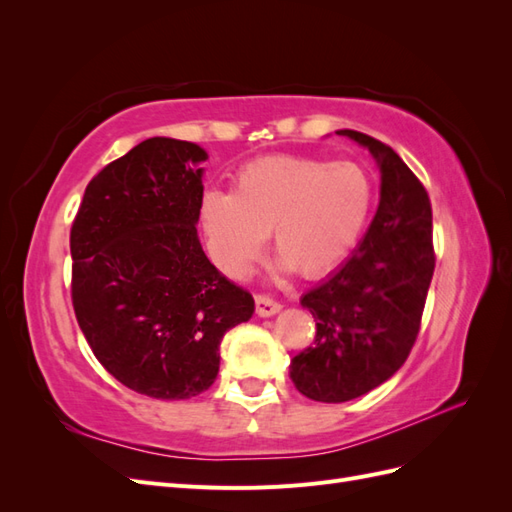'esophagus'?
<instances>
[{
  "instance_id": "esophagus-1",
  "label": "esophagus",
  "mask_w": 512,
  "mask_h": 512,
  "mask_svg": "<svg viewBox=\"0 0 512 512\" xmlns=\"http://www.w3.org/2000/svg\"><path fill=\"white\" fill-rule=\"evenodd\" d=\"M254 299H256V314L260 318H269V316L277 314L282 309V305L277 303V301H273L271 297H267V294H256Z\"/></svg>"
}]
</instances>
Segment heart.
<instances>
[{
    "mask_svg": "<svg viewBox=\"0 0 512 512\" xmlns=\"http://www.w3.org/2000/svg\"><path fill=\"white\" fill-rule=\"evenodd\" d=\"M374 207V179L356 162L277 156L243 166L230 194L203 196L211 254L243 277L271 235L273 252L301 277L327 275L361 239Z\"/></svg>",
    "mask_w": 512,
    "mask_h": 512,
    "instance_id": "obj_1",
    "label": "heart"
}]
</instances>
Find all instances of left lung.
Here are the masks:
<instances>
[{
	"label": "left lung",
	"instance_id": "left-lung-1",
	"mask_svg": "<svg viewBox=\"0 0 512 512\" xmlns=\"http://www.w3.org/2000/svg\"><path fill=\"white\" fill-rule=\"evenodd\" d=\"M380 164V205L356 252L303 294L316 320L314 344L290 361L297 391L342 404L376 389L406 363L436 269L425 185L374 136L339 130Z\"/></svg>",
	"mask_w": 512,
	"mask_h": 512
}]
</instances>
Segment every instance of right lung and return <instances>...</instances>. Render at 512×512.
<instances>
[{"label":"right lung","instance_id":"right-lung-1","mask_svg":"<svg viewBox=\"0 0 512 512\" xmlns=\"http://www.w3.org/2000/svg\"><path fill=\"white\" fill-rule=\"evenodd\" d=\"M203 160L194 143L147 138L87 183L70 230L72 307L91 352L156 399L207 391L224 333L254 314L196 235Z\"/></svg>","mask_w":512,"mask_h":512}]
</instances>
